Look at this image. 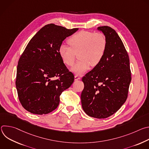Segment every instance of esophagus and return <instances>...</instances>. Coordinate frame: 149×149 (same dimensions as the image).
I'll return each instance as SVG.
<instances>
[{
	"label": "esophagus",
	"instance_id": "34e87169",
	"mask_svg": "<svg viewBox=\"0 0 149 149\" xmlns=\"http://www.w3.org/2000/svg\"><path fill=\"white\" fill-rule=\"evenodd\" d=\"M81 79V77L78 75H75V80H78V79Z\"/></svg>",
	"mask_w": 149,
	"mask_h": 149
}]
</instances>
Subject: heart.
Wrapping results in <instances>:
<instances>
[{"label":"heart","instance_id":"b5f03b06","mask_svg":"<svg viewBox=\"0 0 149 149\" xmlns=\"http://www.w3.org/2000/svg\"><path fill=\"white\" fill-rule=\"evenodd\" d=\"M70 47L61 44L58 49L59 55L62 62L68 67L74 65L76 54L79 53L78 61L72 71L81 75L87 71L91 66L97 67L102 60L107 47L105 36L100 32L86 31L78 32L68 40Z\"/></svg>","mask_w":149,"mask_h":149}]
</instances>
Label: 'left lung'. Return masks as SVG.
Returning a JSON list of instances; mask_svg holds the SVG:
<instances>
[{"label":"left lung","mask_w":149,"mask_h":149,"mask_svg":"<svg viewBox=\"0 0 149 149\" xmlns=\"http://www.w3.org/2000/svg\"><path fill=\"white\" fill-rule=\"evenodd\" d=\"M107 47L100 64L82 78V107L88 116L105 118L116 113L125 102L132 80L129 55L117 33L111 27L100 26Z\"/></svg>","instance_id":"1"}]
</instances>
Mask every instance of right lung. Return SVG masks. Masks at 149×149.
<instances>
[{
    "label": "right lung",
    "mask_w": 149,
    "mask_h": 149,
    "mask_svg": "<svg viewBox=\"0 0 149 149\" xmlns=\"http://www.w3.org/2000/svg\"><path fill=\"white\" fill-rule=\"evenodd\" d=\"M78 28L68 29L53 24L42 28L31 39L17 67L16 87L19 101L28 111L46 114L55 110L61 93L74 81L61 59L63 40ZM54 77H58L52 80Z\"/></svg>",
    "instance_id": "obj_1"
}]
</instances>
